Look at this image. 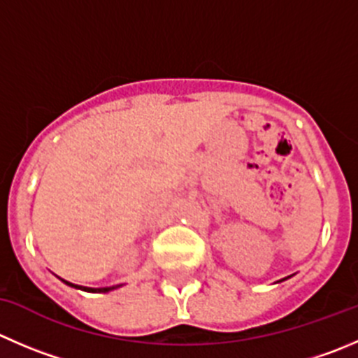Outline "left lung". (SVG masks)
I'll list each match as a JSON object with an SVG mask.
<instances>
[{
    "label": "left lung",
    "mask_w": 358,
    "mask_h": 358,
    "mask_svg": "<svg viewBox=\"0 0 358 358\" xmlns=\"http://www.w3.org/2000/svg\"><path fill=\"white\" fill-rule=\"evenodd\" d=\"M283 280H287V278H283ZM283 280H282V282H283Z\"/></svg>",
    "instance_id": "left-lung-1"
}]
</instances>
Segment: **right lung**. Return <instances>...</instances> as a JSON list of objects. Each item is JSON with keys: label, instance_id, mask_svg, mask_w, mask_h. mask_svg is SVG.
<instances>
[{"label": "right lung", "instance_id": "right-lung-1", "mask_svg": "<svg viewBox=\"0 0 358 358\" xmlns=\"http://www.w3.org/2000/svg\"><path fill=\"white\" fill-rule=\"evenodd\" d=\"M62 282L66 283V285H69V287H75V289H80V290H85V292H99V294H105V292H110V290H115V289H119V287H122V285H113V287H103V289H91V287H82V285H75V283H69V282H66V280H62Z\"/></svg>", "mask_w": 358, "mask_h": 358}]
</instances>
